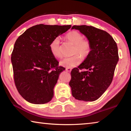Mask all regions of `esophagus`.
Segmentation results:
<instances>
[{
    "instance_id": "1",
    "label": "esophagus",
    "mask_w": 131,
    "mask_h": 131,
    "mask_svg": "<svg viewBox=\"0 0 131 131\" xmlns=\"http://www.w3.org/2000/svg\"><path fill=\"white\" fill-rule=\"evenodd\" d=\"M71 70H72V69L70 68H66V71H67L68 72H70Z\"/></svg>"
}]
</instances>
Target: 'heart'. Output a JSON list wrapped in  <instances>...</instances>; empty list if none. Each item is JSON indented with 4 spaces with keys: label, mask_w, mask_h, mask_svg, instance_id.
Segmentation results:
<instances>
[{
    "label": "heart",
    "mask_w": 131,
    "mask_h": 131,
    "mask_svg": "<svg viewBox=\"0 0 131 131\" xmlns=\"http://www.w3.org/2000/svg\"><path fill=\"white\" fill-rule=\"evenodd\" d=\"M66 40L74 45L72 57L65 58L59 62L60 65L68 68L78 66L81 62V58L85 59L89 55L91 51V44L88 40L84 39L81 33L76 30H72L65 36ZM50 50L52 55L58 58L62 57L60 44V39L56 37L51 42Z\"/></svg>",
    "instance_id": "obj_1"
}]
</instances>
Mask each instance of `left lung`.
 Masks as SVG:
<instances>
[{
	"instance_id": "1",
	"label": "left lung",
	"mask_w": 131,
	"mask_h": 131,
	"mask_svg": "<svg viewBox=\"0 0 131 131\" xmlns=\"http://www.w3.org/2000/svg\"><path fill=\"white\" fill-rule=\"evenodd\" d=\"M72 29L85 35L91 44L89 55L71 72L72 94L77 100L94 101L112 83L119 59L118 48L113 38L105 30L87 25H74ZM82 69L86 70L81 72Z\"/></svg>"
}]
</instances>
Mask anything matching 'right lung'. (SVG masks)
I'll return each mask as SVG.
<instances>
[{
	"instance_id": "obj_1",
	"label": "right lung",
	"mask_w": 131,
	"mask_h": 131,
	"mask_svg": "<svg viewBox=\"0 0 131 131\" xmlns=\"http://www.w3.org/2000/svg\"><path fill=\"white\" fill-rule=\"evenodd\" d=\"M70 28L39 24L28 29L17 39L11 58L14 83L28 102L44 104L54 96L59 75L65 68L58 66L50 44Z\"/></svg>"
}]
</instances>
